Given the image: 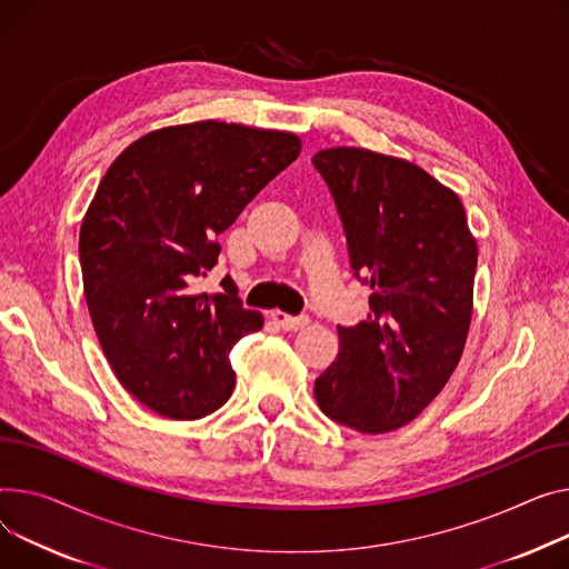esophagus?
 Wrapping results in <instances>:
<instances>
[{
    "instance_id": "esophagus-1",
    "label": "esophagus",
    "mask_w": 569,
    "mask_h": 569,
    "mask_svg": "<svg viewBox=\"0 0 569 569\" xmlns=\"http://www.w3.org/2000/svg\"><path fill=\"white\" fill-rule=\"evenodd\" d=\"M272 320L286 331H297V329H305L309 325V316H290L283 311H272Z\"/></svg>"
}]
</instances>
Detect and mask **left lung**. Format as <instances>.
<instances>
[{
  "label": "left lung",
  "mask_w": 569,
  "mask_h": 569,
  "mask_svg": "<svg viewBox=\"0 0 569 569\" xmlns=\"http://www.w3.org/2000/svg\"><path fill=\"white\" fill-rule=\"evenodd\" d=\"M370 288L368 320L338 327L313 393L331 421L382 435L413 421L458 368L478 247L452 189L407 160L336 146L313 156Z\"/></svg>",
  "instance_id": "left-lung-1"
}]
</instances>
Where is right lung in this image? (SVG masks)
Returning a JSON list of instances; mask_svg holds the SVG:
<instances>
[{"label": "right lung", "mask_w": 569, "mask_h": 569, "mask_svg": "<svg viewBox=\"0 0 569 569\" xmlns=\"http://www.w3.org/2000/svg\"><path fill=\"white\" fill-rule=\"evenodd\" d=\"M299 150L292 132L199 121L143 134L102 176L80 229L84 297L113 375L148 409L192 421L231 398L229 355L262 316L231 279L212 295L197 281Z\"/></svg>", "instance_id": "1"}]
</instances>
